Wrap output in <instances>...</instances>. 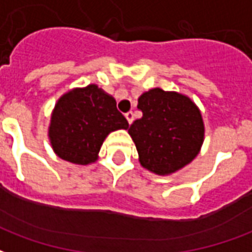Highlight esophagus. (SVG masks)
Segmentation results:
<instances>
[{
    "instance_id": "obj_1",
    "label": "esophagus",
    "mask_w": 252,
    "mask_h": 252,
    "mask_svg": "<svg viewBox=\"0 0 252 252\" xmlns=\"http://www.w3.org/2000/svg\"><path fill=\"white\" fill-rule=\"evenodd\" d=\"M126 121H128V123L131 124L132 121H133V112H131V110H129V112H126Z\"/></svg>"
}]
</instances>
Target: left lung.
Listing matches in <instances>:
<instances>
[{"mask_svg": "<svg viewBox=\"0 0 252 252\" xmlns=\"http://www.w3.org/2000/svg\"><path fill=\"white\" fill-rule=\"evenodd\" d=\"M142 119L128 133L136 146L139 162L158 175H169L189 164L204 142L200 109L184 94L155 88L137 99Z\"/></svg>", "mask_w": 252, "mask_h": 252, "instance_id": "1", "label": "left lung"}]
</instances>
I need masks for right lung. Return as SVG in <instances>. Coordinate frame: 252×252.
<instances>
[{"label":"right lung","mask_w":252,"mask_h":252,"mask_svg":"<svg viewBox=\"0 0 252 252\" xmlns=\"http://www.w3.org/2000/svg\"><path fill=\"white\" fill-rule=\"evenodd\" d=\"M117 129H128V121L116 108V99L97 85H89L58 99L48 137L59 158L89 164L97 160L105 137Z\"/></svg>","instance_id":"right-lung-1"}]
</instances>
